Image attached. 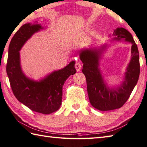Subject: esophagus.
Segmentation results:
<instances>
[{
	"label": "esophagus",
	"mask_w": 147,
	"mask_h": 147,
	"mask_svg": "<svg viewBox=\"0 0 147 147\" xmlns=\"http://www.w3.org/2000/svg\"><path fill=\"white\" fill-rule=\"evenodd\" d=\"M75 68L77 71H80L81 70V68H82V64L80 62H76L75 64Z\"/></svg>",
	"instance_id": "obj_1"
}]
</instances>
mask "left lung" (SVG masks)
Instances as JSON below:
<instances>
[{
	"instance_id": "obj_1",
	"label": "left lung",
	"mask_w": 147,
	"mask_h": 147,
	"mask_svg": "<svg viewBox=\"0 0 147 147\" xmlns=\"http://www.w3.org/2000/svg\"><path fill=\"white\" fill-rule=\"evenodd\" d=\"M112 35L113 40L124 39L132 44L131 59L126 69L124 80L116 88H109L98 68L99 59L105 46L98 50H83L80 53V58L83 63L82 72L86 77L90 104L94 108L102 111L119 109L125 104L138 82L140 71L138 47L131 34L123 28H117Z\"/></svg>"
}]
</instances>
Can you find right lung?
<instances>
[{
    "label": "right lung",
    "mask_w": 147,
    "mask_h": 147,
    "mask_svg": "<svg viewBox=\"0 0 147 147\" xmlns=\"http://www.w3.org/2000/svg\"><path fill=\"white\" fill-rule=\"evenodd\" d=\"M43 29L39 24L26 23L11 39L9 47L6 71L11 89L19 101L33 111L49 114L60 108L62 87L71 75L76 73L75 62L55 71L39 82L27 78L22 71L19 51L34 33Z\"/></svg>",
    "instance_id": "obj_1"
}]
</instances>
